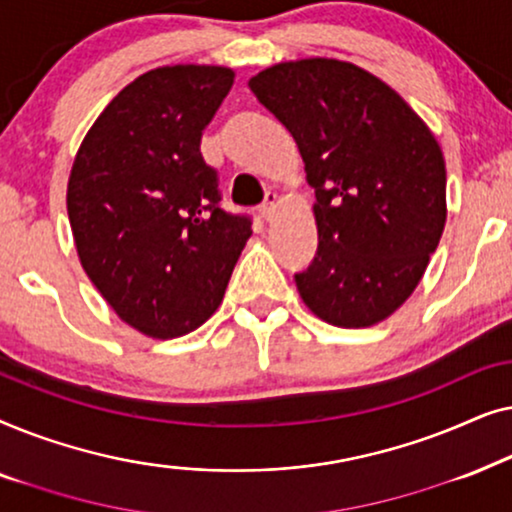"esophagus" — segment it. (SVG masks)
I'll list each match as a JSON object with an SVG mask.
<instances>
[{
    "label": "esophagus",
    "mask_w": 512,
    "mask_h": 512,
    "mask_svg": "<svg viewBox=\"0 0 512 512\" xmlns=\"http://www.w3.org/2000/svg\"><path fill=\"white\" fill-rule=\"evenodd\" d=\"M277 205H279L277 193H265V202L261 205V216L265 221H272V216L277 212Z\"/></svg>",
    "instance_id": "esophagus-1"
}]
</instances>
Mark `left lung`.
<instances>
[{
  "label": "left lung",
  "instance_id": "obj_1",
  "mask_svg": "<svg viewBox=\"0 0 512 512\" xmlns=\"http://www.w3.org/2000/svg\"><path fill=\"white\" fill-rule=\"evenodd\" d=\"M251 93L296 139L319 247L296 272L303 303L340 328L394 314L443 235L445 158L408 102L352 62H279Z\"/></svg>",
  "mask_w": 512,
  "mask_h": 512
}]
</instances>
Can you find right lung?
<instances>
[{"mask_svg":"<svg viewBox=\"0 0 512 512\" xmlns=\"http://www.w3.org/2000/svg\"><path fill=\"white\" fill-rule=\"evenodd\" d=\"M233 79L214 65L151 69L107 104L74 158L67 214L83 270L149 338L212 317L251 235L249 216L221 209L200 153Z\"/></svg>","mask_w":512,"mask_h":512,"instance_id":"add662e5","label":"right lung"}]
</instances>
